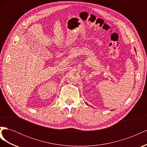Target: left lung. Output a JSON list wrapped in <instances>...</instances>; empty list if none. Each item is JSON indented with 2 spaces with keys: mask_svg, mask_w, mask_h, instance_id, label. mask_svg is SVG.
I'll return each instance as SVG.
<instances>
[{
  "mask_svg": "<svg viewBox=\"0 0 147 147\" xmlns=\"http://www.w3.org/2000/svg\"><path fill=\"white\" fill-rule=\"evenodd\" d=\"M135 50H136V49H135Z\"/></svg>",
  "mask_w": 147,
  "mask_h": 147,
  "instance_id": "1",
  "label": "left lung"
}]
</instances>
